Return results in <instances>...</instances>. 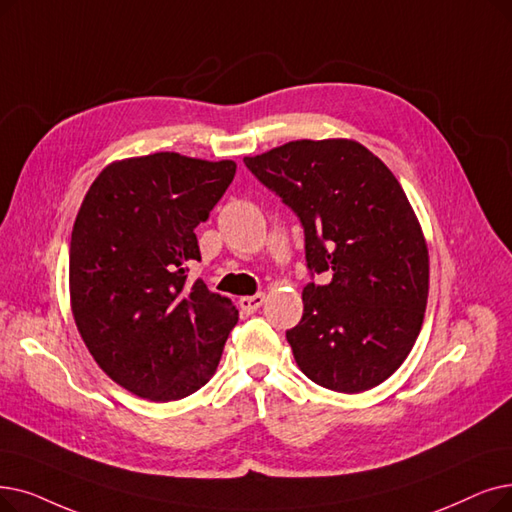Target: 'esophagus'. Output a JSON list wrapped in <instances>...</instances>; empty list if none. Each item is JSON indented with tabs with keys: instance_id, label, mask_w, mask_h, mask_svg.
I'll return each mask as SVG.
<instances>
[{
	"instance_id": "obj_1",
	"label": "esophagus",
	"mask_w": 512,
	"mask_h": 512,
	"mask_svg": "<svg viewBox=\"0 0 512 512\" xmlns=\"http://www.w3.org/2000/svg\"><path fill=\"white\" fill-rule=\"evenodd\" d=\"M238 303H240L242 311H247V314H253V311H257L265 303V295L257 293V295H251V297H240Z\"/></svg>"
}]
</instances>
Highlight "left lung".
I'll return each mask as SVG.
<instances>
[{
  "label": "left lung",
  "instance_id": "8db88e82",
  "mask_svg": "<svg viewBox=\"0 0 512 512\" xmlns=\"http://www.w3.org/2000/svg\"><path fill=\"white\" fill-rule=\"evenodd\" d=\"M244 165L301 219L311 276H332L303 288V318L286 330L297 366L330 391L381 385L408 358L429 297V251L406 192L353 140H295Z\"/></svg>",
  "mask_w": 512,
  "mask_h": 512
}]
</instances>
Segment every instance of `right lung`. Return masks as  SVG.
I'll use <instances>...</instances> for the list:
<instances>
[{
  "label": "right lung",
  "instance_id": "right-lung-1",
  "mask_svg": "<svg viewBox=\"0 0 512 512\" xmlns=\"http://www.w3.org/2000/svg\"><path fill=\"white\" fill-rule=\"evenodd\" d=\"M234 161L154 152L110 163L77 213L71 307L98 366L150 402H175L217 370L238 309L211 293L188 263L201 261L194 228L234 180Z\"/></svg>",
  "mask_w": 512,
  "mask_h": 512
}]
</instances>
